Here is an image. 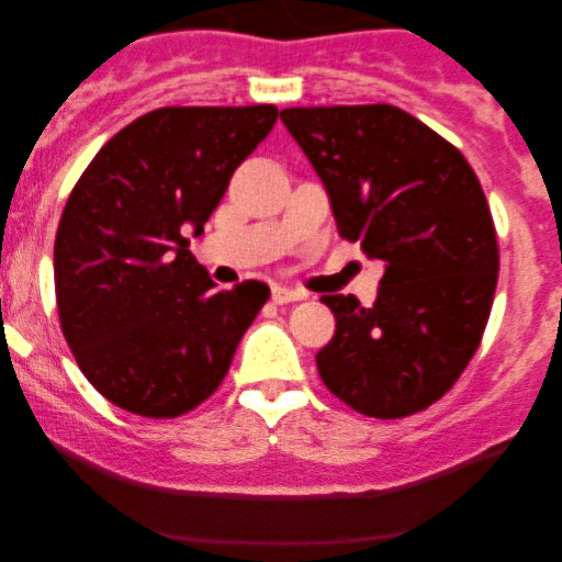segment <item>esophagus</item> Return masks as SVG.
<instances>
[{"label":"esophagus","instance_id":"obj_1","mask_svg":"<svg viewBox=\"0 0 562 562\" xmlns=\"http://www.w3.org/2000/svg\"><path fill=\"white\" fill-rule=\"evenodd\" d=\"M299 299H304V293L291 291V288H282V285L271 288V302L274 304H291V302H299Z\"/></svg>","mask_w":562,"mask_h":562}]
</instances>
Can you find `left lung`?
<instances>
[{"label": "left lung", "instance_id": "8db88e82", "mask_svg": "<svg viewBox=\"0 0 562 562\" xmlns=\"http://www.w3.org/2000/svg\"><path fill=\"white\" fill-rule=\"evenodd\" d=\"M331 201L342 239L383 260L372 307L321 296L337 331L317 350L334 396L372 418L438 402L479 350L497 285V236L462 151L396 105L280 113Z\"/></svg>", "mask_w": 562, "mask_h": 562}]
</instances>
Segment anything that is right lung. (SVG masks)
<instances>
[{"mask_svg":"<svg viewBox=\"0 0 562 562\" xmlns=\"http://www.w3.org/2000/svg\"><path fill=\"white\" fill-rule=\"evenodd\" d=\"M274 105L157 108L94 155L61 212L56 307L78 367L108 402L176 418L217 391L269 299L258 280L217 291L190 252Z\"/></svg>","mask_w":562,"mask_h":562,"instance_id":"right-lung-1","label":"right lung"}]
</instances>
